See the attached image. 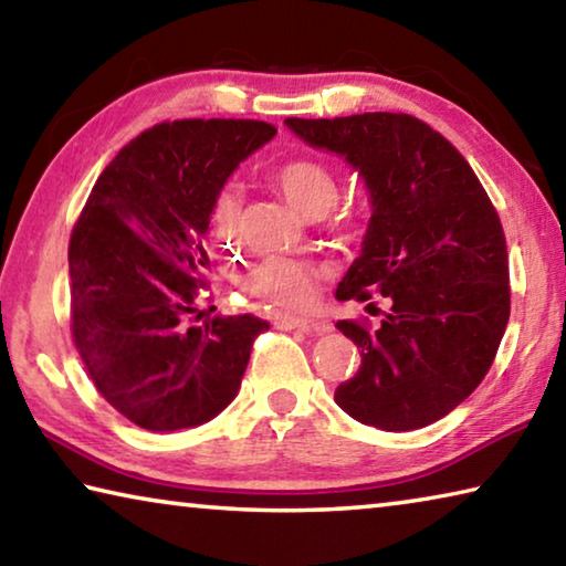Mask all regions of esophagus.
<instances>
[{"label":"esophagus","instance_id":"1","mask_svg":"<svg viewBox=\"0 0 566 566\" xmlns=\"http://www.w3.org/2000/svg\"><path fill=\"white\" fill-rule=\"evenodd\" d=\"M274 327L276 329H302V332H314V334H327L332 329V324L329 322H317V319L290 317V314H276Z\"/></svg>","mask_w":566,"mask_h":566}]
</instances>
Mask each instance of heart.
<instances>
[{
	"instance_id": "1",
	"label": "heart",
	"mask_w": 566,
	"mask_h": 566,
	"mask_svg": "<svg viewBox=\"0 0 566 566\" xmlns=\"http://www.w3.org/2000/svg\"><path fill=\"white\" fill-rule=\"evenodd\" d=\"M272 185L282 191L294 209L304 217L334 214L337 222L349 219V209H337L339 175L329 161L319 157H292L272 169ZM239 199L234 191H224L212 212V232L222 242H232L237 234ZM324 270L319 264L292 256H266L244 276V292L256 302L274 310L302 312L317 300Z\"/></svg>"
}]
</instances>
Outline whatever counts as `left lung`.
Listing matches in <instances>:
<instances>
[{
  "mask_svg": "<svg viewBox=\"0 0 566 566\" xmlns=\"http://www.w3.org/2000/svg\"><path fill=\"white\" fill-rule=\"evenodd\" d=\"M286 124L312 147L342 155L369 187V229L337 300H389L379 329L337 322L361 364L334 401L385 432L432 424L482 385L510 322L500 214L452 142L411 114Z\"/></svg>",
  "mask_w": 566,
  "mask_h": 566,
  "instance_id": "left-lung-1",
  "label": "left lung"
}]
</instances>
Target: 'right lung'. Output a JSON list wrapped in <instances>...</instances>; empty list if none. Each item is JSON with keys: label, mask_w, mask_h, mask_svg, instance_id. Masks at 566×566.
<instances>
[{"label": "right lung", "mask_w": 566, "mask_h": 566, "mask_svg": "<svg viewBox=\"0 0 566 566\" xmlns=\"http://www.w3.org/2000/svg\"><path fill=\"white\" fill-rule=\"evenodd\" d=\"M274 134L260 119L155 124L119 149L76 219L72 339L92 385L132 424L175 432L217 417L270 329L254 314H209L199 300L219 189Z\"/></svg>", "instance_id": "add662e5"}]
</instances>
